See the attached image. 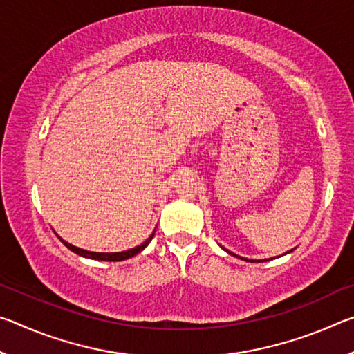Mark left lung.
<instances>
[{"label": "left lung", "mask_w": 354, "mask_h": 354, "mask_svg": "<svg viewBox=\"0 0 354 354\" xmlns=\"http://www.w3.org/2000/svg\"><path fill=\"white\" fill-rule=\"evenodd\" d=\"M245 261H248V259H245ZM250 262H256V261H250Z\"/></svg>", "instance_id": "obj_1"}]
</instances>
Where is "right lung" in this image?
<instances>
[{
	"label": "right lung",
	"mask_w": 354,
	"mask_h": 354,
	"mask_svg": "<svg viewBox=\"0 0 354 354\" xmlns=\"http://www.w3.org/2000/svg\"><path fill=\"white\" fill-rule=\"evenodd\" d=\"M153 236H154V232H153L151 236H149V237L147 239L145 242H143L142 245H139V247L131 248V250H127V251H122V253H95V251H87V250H81V248H77V247H75V245H71V243H68V242L62 241L61 237H59V239H61V241H62V243L65 245V247H67L68 250L73 251V253H76V254L84 256V257H88V259L115 262V261H124V259H129V257H133V256H136L137 253H140V251H142L143 248H145L149 242H151Z\"/></svg>",
	"instance_id": "1"
}]
</instances>
